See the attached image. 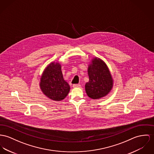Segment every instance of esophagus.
I'll return each mask as SVG.
<instances>
[{
	"label": "esophagus",
	"mask_w": 154,
	"mask_h": 154,
	"mask_svg": "<svg viewBox=\"0 0 154 154\" xmlns=\"http://www.w3.org/2000/svg\"><path fill=\"white\" fill-rule=\"evenodd\" d=\"M81 85L80 84H73L72 85V87L74 88H75V87H80Z\"/></svg>",
	"instance_id": "1"
}]
</instances>
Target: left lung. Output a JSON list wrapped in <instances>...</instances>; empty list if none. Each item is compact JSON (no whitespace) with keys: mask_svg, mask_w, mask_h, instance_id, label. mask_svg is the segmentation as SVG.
Instances as JSON below:
<instances>
[{"mask_svg":"<svg viewBox=\"0 0 154 154\" xmlns=\"http://www.w3.org/2000/svg\"><path fill=\"white\" fill-rule=\"evenodd\" d=\"M89 82L85 84L87 95L93 99L105 97L111 90L113 80L106 64L102 60L95 57L88 66Z\"/></svg>","mask_w":154,"mask_h":154,"instance_id":"8db88e82","label":"left lung"}]
</instances>
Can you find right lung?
<instances>
[{"label":"right lung","mask_w":154,"mask_h":154,"mask_svg":"<svg viewBox=\"0 0 154 154\" xmlns=\"http://www.w3.org/2000/svg\"><path fill=\"white\" fill-rule=\"evenodd\" d=\"M61 65L52 62L45 69L40 79V87L43 94L50 99L59 101L70 91V85L63 79Z\"/></svg>","instance_id":"add662e5"}]
</instances>
